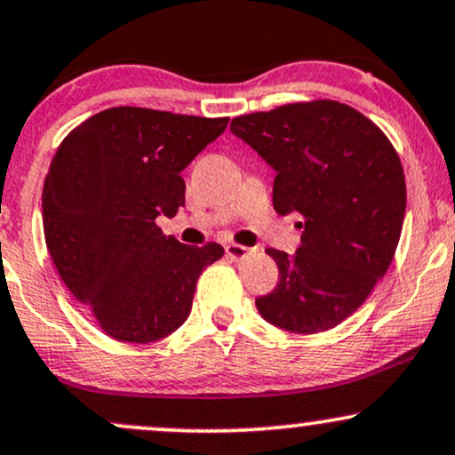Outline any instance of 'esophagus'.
<instances>
[{
    "label": "esophagus",
    "instance_id": "obj_1",
    "mask_svg": "<svg viewBox=\"0 0 455 455\" xmlns=\"http://www.w3.org/2000/svg\"><path fill=\"white\" fill-rule=\"evenodd\" d=\"M251 248H248V245H239V243H228L227 245V256L231 260H243L248 259V256L251 254Z\"/></svg>",
    "mask_w": 455,
    "mask_h": 455
}]
</instances>
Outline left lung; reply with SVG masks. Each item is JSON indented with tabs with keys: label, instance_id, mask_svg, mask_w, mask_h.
I'll return each mask as SVG.
<instances>
[{
	"label": "left lung",
	"instance_id": "obj_1",
	"mask_svg": "<svg viewBox=\"0 0 455 455\" xmlns=\"http://www.w3.org/2000/svg\"><path fill=\"white\" fill-rule=\"evenodd\" d=\"M231 131L277 172L275 212L303 218L297 254L267 250L280 280L256 309L299 335L335 328L369 299L396 251L407 207L398 152L373 120L332 100L243 114Z\"/></svg>",
	"mask_w": 455,
	"mask_h": 455
}]
</instances>
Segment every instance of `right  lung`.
Here are the masks:
<instances>
[{
    "label": "right lung",
    "instance_id": "add662e5",
    "mask_svg": "<svg viewBox=\"0 0 455 455\" xmlns=\"http://www.w3.org/2000/svg\"><path fill=\"white\" fill-rule=\"evenodd\" d=\"M228 118L109 108L54 152L42 193L44 239L69 292L106 335L150 343L182 326L220 243L184 245L156 216L184 205L182 169Z\"/></svg>",
    "mask_w": 455,
    "mask_h": 455
}]
</instances>
